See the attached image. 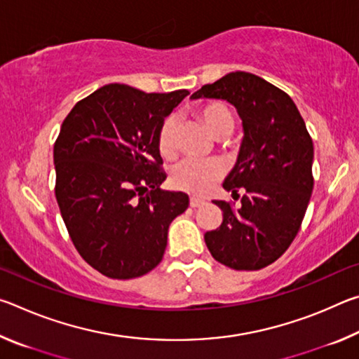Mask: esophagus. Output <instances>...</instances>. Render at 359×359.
I'll list each match as a JSON object with an SVG mask.
<instances>
[{
    "label": "esophagus",
    "mask_w": 359,
    "mask_h": 359,
    "mask_svg": "<svg viewBox=\"0 0 359 359\" xmlns=\"http://www.w3.org/2000/svg\"><path fill=\"white\" fill-rule=\"evenodd\" d=\"M204 204V199H199V198H190V205L191 208H199V205Z\"/></svg>",
    "instance_id": "34e87169"
}]
</instances>
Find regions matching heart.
Segmentation results:
<instances>
[{
  "mask_svg": "<svg viewBox=\"0 0 359 359\" xmlns=\"http://www.w3.org/2000/svg\"><path fill=\"white\" fill-rule=\"evenodd\" d=\"M194 115L205 126L215 139L229 136L234 130V117L223 102H208L194 109ZM179 121L174 115H169L158 130L156 145L163 158H172L175 155V136H177ZM224 169L215 160L193 161L185 160L174 169L171 174V185L175 190L205 196L214 190V187L222 180Z\"/></svg>",
  "mask_w": 359,
  "mask_h": 359,
  "instance_id": "b5f03b06",
  "label": "heart"
}]
</instances>
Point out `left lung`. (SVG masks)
Returning a JSON list of instances; mask_svg holds the SVG:
<instances>
[{
  "label": "left lung",
  "mask_w": 359,
  "mask_h": 359,
  "mask_svg": "<svg viewBox=\"0 0 359 359\" xmlns=\"http://www.w3.org/2000/svg\"><path fill=\"white\" fill-rule=\"evenodd\" d=\"M193 100H224L244 128L238 161L223 188L241 196L239 209L214 201L223 222L204 234L218 263L258 271L285 253L301 228L313 190V142L290 96L250 72L236 71L203 85Z\"/></svg>",
  "instance_id": "obj_1"
}]
</instances>
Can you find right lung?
I'll return each mask as SVG.
<instances>
[{
	"label": "right lung",
	"mask_w": 359,
	"mask_h": 359,
	"mask_svg": "<svg viewBox=\"0 0 359 359\" xmlns=\"http://www.w3.org/2000/svg\"><path fill=\"white\" fill-rule=\"evenodd\" d=\"M188 90L145 93L109 83L65 118L53 145L55 196L71 241L102 276L126 280L160 264L188 194L166 179L158 130Z\"/></svg>",
	"instance_id": "add662e5"
}]
</instances>
